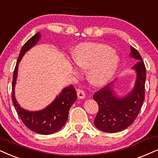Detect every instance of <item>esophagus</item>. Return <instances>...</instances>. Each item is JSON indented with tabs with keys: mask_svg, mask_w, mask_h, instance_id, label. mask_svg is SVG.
I'll list each match as a JSON object with an SVG mask.
<instances>
[{
	"mask_svg": "<svg viewBox=\"0 0 158 158\" xmlns=\"http://www.w3.org/2000/svg\"><path fill=\"white\" fill-rule=\"evenodd\" d=\"M77 96L79 99H84L85 98V93L82 89H78L77 90Z\"/></svg>",
	"mask_w": 158,
	"mask_h": 158,
	"instance_id": "esophagus-1",
	"label": "esophagus"
}]
</instances>
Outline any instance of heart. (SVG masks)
Wrapping results in <instances>:
<instances>
[{"label": "heart", "instance_id": "obj_1", "mask_svg": "<svg viewBox=\"0 0 158 158\" xmlns=\"http://www.w3.org/2000/svg\"><path fill=\"white\" fill-rule=\"evenodd\" d=\"M73 60L81 69H89L87 77L95 86L109 82L119 64V57L112 48L98 43H84L78 46Z\"/></svg>", "mask_w": 158, "mask_h": 158}]
</instances>
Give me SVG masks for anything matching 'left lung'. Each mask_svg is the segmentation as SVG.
<instances>
[{
  "mask_svg": "<svg viewBox=\"0 0 158 158\" xmlns=\"http://www.w3.org/2000/svg\"><path fill=\"white\" fill-rule=\"evenodd\" d=\"M130 56L137 61L132 67L136 73L132 90L119 97L115 93L114 81H112L96 92L93 97L98 104V112L94 124L103 132L117 133L128 127L137 117L144 101L145 65L140 54L133 47H131Z\"/></svg>",
  "mask_w": 158,
  "mask_h": 158,
  "instance_id": "8db88e82",
  "label": "left lung"
}]
</instances>
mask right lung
Here are the masks:
<instances>
[{
  "mask_svg": "<svg viewBox=\"0 0 158 158\" xmlns=\"http://www.w3.org/2000/svg\"><path fill=\"white\" fill-rule=\"evenodd\" d=\"M41 33L38 32L23 45L14 71L12 81V102L18 115L25 125L31 131L42 135H49L60 130L66 123L70 108L77 101V92L72 85L65 87L50 104L39 111L24 109L17 103L15 88L17 79L18 67L25 54L39 42Z\"/></svg>",
  "mask_w": 158,
  "mask_h": 158,
  "instance_id": "right-lung-1",
  "label": "right lung"
}]
</instances>
